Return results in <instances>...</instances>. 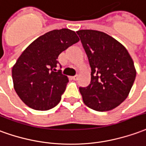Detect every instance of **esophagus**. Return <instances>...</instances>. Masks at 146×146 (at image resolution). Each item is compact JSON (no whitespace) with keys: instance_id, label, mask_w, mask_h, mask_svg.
Wrapping results in <instances>:
<instances>
[{"instance_id":"34e87169","label":"esophagus","mask_w":146,"mask_h":146,"mask_svg":"<svg viewBox=\"0 0 146 146\" xmlns=\"http://www.w3.org/2000/svg\"><path fill=\"white\" fill-rule=\"evenodd\" d=\"M72 79H73V80H77V79H78V75L73 76V77H72Z\"/></svg>"}]
</instances>
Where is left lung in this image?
Returning <instances> with one entry per match:
<instances>
[{"label": "left lung", "mask_w": 146, "mask_h": 146, "mask_svg": "<svg viewBox=\"0 0 146 146\" xmlns=\"http://www.w3.org/2000/svg\"><path fill=\"white\" fill-rule=\"evenodd\" d=\"M91 68V81L80 87L84 104L95 111H110L127 98L136 77L131 55L117 40L94 30L76 31Z\"/></svg>", "instance_id": "1"}]
</instances>
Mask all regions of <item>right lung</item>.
Masks as SVG:
<instances>
[{
  "mask_svg": "<svg viewBox=\"0 0 146 146\" xmlns=\"http://www.w3.org/2000/svg\"><path fill=\"white\" fill-rule=\"evenodd\" d=\"M79 41L69 29L53 30L40 36L22 52L12 75L16 94L30 108L45 111L61 100L68 78L56 71L59 55Z\"/></svg>",
  "mask_w": 146,
  "mask_h": 146,
  "instance_id": "right-lung-1",
  "label": "right lung"
}]
</instances>
